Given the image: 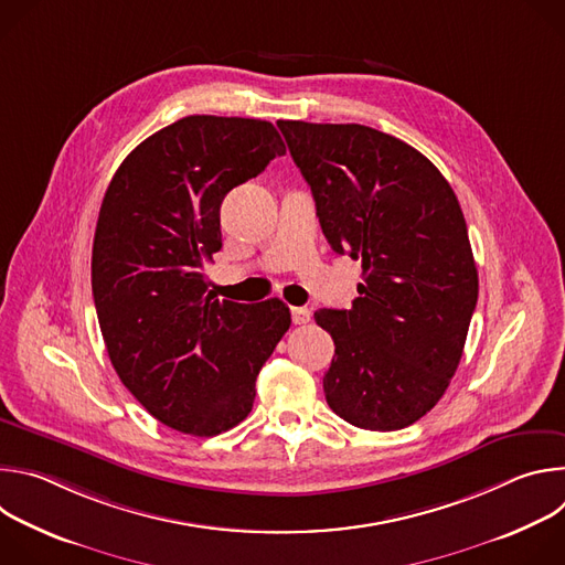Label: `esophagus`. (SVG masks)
Returning a JSON list of instances; mask_svg holds the SVG:
<instances>
[{
	"mask_svg": "<svg viewBox=\"0 0 565 565\" xmlns=\"http://www.w3.org/2000/svg\"><path fill=\"white\" fill-rule=\"evenodd\" d=\"M310 317H312V312L308 308H301V306L292 308V321H295V324H308Z\"/></svg>",
	"mask_w": 565,
	"mask_h": 565,
	"instance_id": "obj_1",
	"label": "esophagus"
}]
</instances>
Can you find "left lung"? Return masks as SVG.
Wrapping results in <instances>:
<instances>
[{"instance_id": "8db88e82", "label": "left lung", "mask_w": 565, "mask_h": 565, "mask_svg": "<svg viewBox=\"0 0 565 565\" xmlns=\"http://www.w3.org/2000/svg\"><path fill=\"white\" fill-rule=\"evenodd\" d=\"M277 127L333 253L362 262L353 306L315 312L335 342L329 407L360 429L409 427L447 391L478 299L458 199L429 158L384 131Z\"/></svg>"}]
</instances>
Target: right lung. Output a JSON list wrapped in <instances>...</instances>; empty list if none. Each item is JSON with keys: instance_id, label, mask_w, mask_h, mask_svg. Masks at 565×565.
Returning <instances> with one entry per match:
<instances>
[{"instance_id": "add662e5", "label": "right lung", "mask_w": 565, "mask_h": 565, "mask_svg": "<svg viewBox=\"0 0 565 565\" xmlns=\"http://www.w3.org/2000/svg\"><path fill=\"white\" fill-rule=\"evenodd\" d=\"M286 153L273 122L188 116L142 140L100 205L92 288L109 360L140 405L190 436L253 412L255 380L290 329L281 299L238 303L207 290L221 203Z\"/></svg>"}]
</instances>
